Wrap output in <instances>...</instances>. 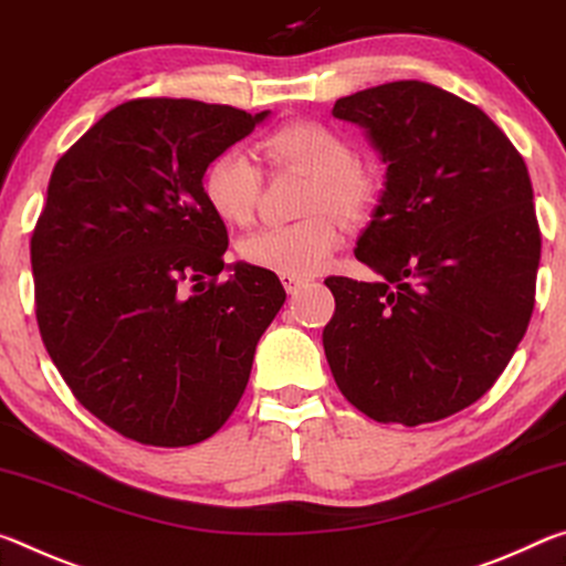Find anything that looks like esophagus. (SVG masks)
I'll return each instance as SVG.
<instances>
[{"mask_svg":"<svg viewBox=\"0 0 566 566\" xmlns=\"http://www.w3.org/2000/svg\"><path fill=\"white\" fill-rule=\"evenodd\" d=\"M305 281H308V277H303V275H289V273H283V275H281L283 289L289 291V293H295V291H298Z\"/></svg>","mask_w":566,"mask_h":566,"instance_id":"34e87169","label":"esophagus"}]
</instances>
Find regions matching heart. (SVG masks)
Returning a JSON list of instances; mask_svg holds the SVG:
<instances>
[{
  "label": "heart",
  "mask_w": 566,
  "mask_h": 566,
  "mask_svg": "<svg viewBox=\"0 0 566 566\" xmlns=\"http://www.w3.org/2000/svg\"><path fill=\"white\" fill-rule=\"evenodd\" d=\"M268 160L313 178L308 210H331L346 222L368 216L376 200V182L358 170V153L344 135L321 123L298 119L265 137ZM202 196L210 210L230 226H248L261 196V170L243 150H222L202 170ZM340 243L331 216H313L293 226H265L240 240L243 261L273 273H318Z\"/></svg>",
  "instance_id": "1"
}]
</instances>
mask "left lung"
Segmentation results:
<instances>
[{
	"label": "left lung",
	"mask_w": 566,
	"mask_h": 566,
	"mask_svg": "<svg viewBox=\"0 0 566 566\" xmlns=\"http://www.w3.org/2000/svg\"><path fill=\"white\" fill-rule=\"evenodd\" d=\"M366 129L384 190L356 240L374 283L331 275L323 348L350 403L419 426L479 401L534 311L542 238L526 165L476 105L419 80L340 97Z\"/></svg>",
	"instance_id": "1"
}]
</instances>
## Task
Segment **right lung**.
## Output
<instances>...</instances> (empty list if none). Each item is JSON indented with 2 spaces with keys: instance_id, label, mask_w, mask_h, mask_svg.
<instances>
[{
  "instance_id": "obj_1",
  "label": "right lung",
  "mask_w": 566,
  "mask_h": 566,
  "mask_svg": "<svg viewBox=\"0 0 566 566\" xmlns=\"http://www.w3.org/2000/svg\"><path fill=\"white\" fill-rule=\"evenodd\" d=\"M268 115L129 99L54 165L32 235L36 323L74 398L127 439L212 437L285 303L275 273L222 261L226 222L202 196L206 165ZM220 270L231 277L216 284Z\"/></svg>"
}]
</instances>
